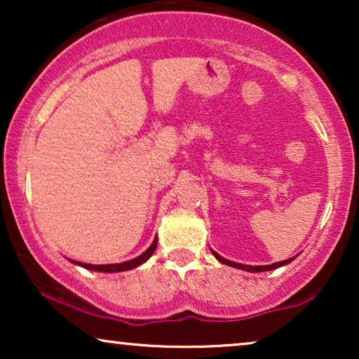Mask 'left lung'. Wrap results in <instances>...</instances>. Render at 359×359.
Wrapping results in <instances>:
<instances>
[{"instance_id":"obj_1","label":"left lung","mask_w":359,"mask_h":359,"mask_svg":"<svg viewBox=\"0 0 359 359\" xmlns=\"http://www.w3.org/2000/svg\"><path fill=\"white\" fill-rule=\"evenodd\" d=\"M210 252H212V255L215 258L219 259L220 263H224V264H227V266H232V268H238V269H243V271H250V273H259V271H271V269H276V268H279V266H284V264H287V263H291L294 258H289V259H284V262H279V263H273V264H266V266H250V264H242V263H235V262H230V259H225V258H222L220 257L219 253H215L214 250H210Z\"/></svg>"}]
</instances>
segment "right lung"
<instances>
[{"label":"right lung","mask_w":359,"mask_h":359,"mask_svg":"<svg viewBox=\"0 0 359 359\" xmlns=\"http://www.w3.org/2000/svg\"><path fill=\"white\" fill-rule=\"evenodd\" d=\"M156 243H158V238L154 240V243L150 245L149 248L145 250L144 253L140 255V257H137L134 259H129V262H124V263H116V264H88V263H80V262H73L70 259L72 263L75 264H80V266L86 268V269H93V271H100V273H119V271H129L132 268H137L140 266L142 263H145L147 259H149L151 255H154L155 248H156Z\"/></svg>","instance_id":"1"}]
</instances>
